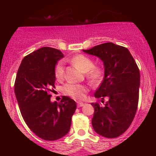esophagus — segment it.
<instances>
[{
    "instance_id": "34e87169",
    "label": "esophagus",
    "mask_w": 156,
    "mask_h": 156,
    "mask_svg": "<svg viewBox=\"0 0 156 156\" xmlns=\"http://www.w3.org/2000/svg\"><path fill=\"white\" fill-rule=\"evenodd\" d=\"M83 105H84V103H83V102H77V106H78V108L83 106Z\"/></svg>"
}]
</instances>
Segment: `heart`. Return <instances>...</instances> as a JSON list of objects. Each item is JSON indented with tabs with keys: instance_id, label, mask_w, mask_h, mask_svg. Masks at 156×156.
Masks as SVG:
<instances>
[{
	"instance_id": "b5f03b06",
	"label": "heart",
	"mask_w": 156,
	"mask_h": 156,
	"mask_svg": "<svg viewBox=\"0 0 156 156\" xmlns=\"http://www.w3.org/2000/svg\"><path fill=\"white\" fill-rule=\"evenodd\" d=\"M71 62L76 64L84 73H87V77L91 81H98L101 78L103 71L101 68L94 67V62L89 57L84 55H78L71 59ZM64 74V64L63 62H58L55 67V75L58 79H62ZM63 92L65 94L74 98L81 100L84 98L88 88L86 85L69 82L63 87Z\"/></svg>"
}]
</instances>
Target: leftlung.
Listing matches in <instances>:
<instances>
[{
  "mask_svg": "<svg viewBox=\"0 0 156 156\" xmlns=\"http://www.w3.org/2000/svg\"><path fill=\"white\" fill-rule=\"evenodd\" d=\"M101 59L104 66V78L94 92L104 105L92 103L94 108L92 127L106 138L119 136L129 128L139 103L140 73L135 60L126 48L107 42L83 50Z\"/></svg>",
  "mask_w": 156,
  "mask_h": 156,
  "instance_id": "8db88e82",
  "label": "left lung"
}]
</instances>
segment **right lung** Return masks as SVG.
Masks as SVG:
<instances>
[{
	"instance_id": "right-lung-1",
	"label": "right lung",
	"mask_w": 156,
	"mask_h": 156,
	"mask_svg": "<svg viewBox=\"0 0 156 156\" xmlns=\"http://www.w3.org/2000/svg\"><path fill=\"white\" fill-rule=\"evenodd\" d=\"M64 55L58 50L43 47L24 57L16 77L15 93L26 125L37 136L55 141L70 129L76 103L64 96L51 102L48 92L54 88L55 67Z\"/></svg>"
}]
</instances>
